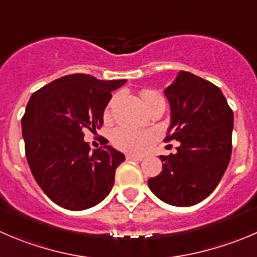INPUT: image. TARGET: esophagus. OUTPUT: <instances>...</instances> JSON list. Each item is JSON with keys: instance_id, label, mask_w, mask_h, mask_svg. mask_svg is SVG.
I'll use <instances>...</instances> for the list:
<instances>
[{"instance_id": "obj_1", "label": "esophagus", "mask_w": 257, "mask_h": 257, "mask_svg": "<svg viewBox=\"0 0 257 257\" xmlns=\"http://www.w3.org/2000/svg\"><path fill=\"white\" fill-rule=\"evenodd\" d=\"M126 159H128V161H143V157L136 156V154H128V156H126Z\"/></svg>"}]
</instances>
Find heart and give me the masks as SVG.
Segmentation results:
<instances>
[{
	"label": "heart",
	"mask_w": 257,
	"mask_h": 257,
	"mask_svg": "<svg viewBox=\"0 0 257 257\" xmlns=\"http://www.w3.org/2000/svg\"><path fill=\"white\" fill-rule=\"evenodd\" d=\"M142 98H143L144 104L153 103L156 100H161L162 95L159 93L154 90H147L142 91ZM114 104V99H111L110 103L108 104L105 110V118H108L110 115L111 106ZM151 141V136L148 133H141V132L133 131V129H129L126 126H119V128L114 129L113 133H111V142H113L114 146L116 148L121 149V151L125 152H133V153H138L141 152L144 147L147 146V143Z\"/></svg>",
	"instance_id": "obj_1"
}]
</instances>
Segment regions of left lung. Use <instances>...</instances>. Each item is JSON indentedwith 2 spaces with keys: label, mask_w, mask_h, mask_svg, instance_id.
<instances>
[{
  "label": "left lung",
  "mask_w": 257,
  "mask_h": 257,
  "mask_svg": "<svg viewBox=\"0 0 257 257\" xmlns=\"http://www.w3.org/2000/svg\"><path fill=\"white\" fill-rule=\"evenodd\" d=\"M164 95L171 105L166 142L179 144L161 156L162 172L148 186L163 202L188 207L210 196L227 168L233 111L218 86L188 71H179Z\"/></svg>",
  "instance_id": "obj_1"
}]
</instances>
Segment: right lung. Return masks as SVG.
<instances>
[{"label":"right lung","instance_id":"obj_1","mask_svg":"<svg viewBox=\"0 0 257 257\" xmlns=\"http://www.w3.org/2000/svg\"><path fill=\"white\" fill-rule=\"evenodd\" d=\"M125 83L73 74L30 98L21 119L27 163L45 195L60 207L86 210L113 188L115 169L125 157L110 146L91 152L84 131L103 125L111 91Z\"/></svg>","mask_w":257,"mask_h":257}]
</instances>
